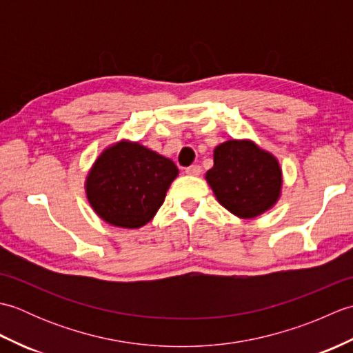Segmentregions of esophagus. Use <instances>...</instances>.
Wrapping results in <instances>:
<instances>
[{
	"label": "esophagus",
	"instance_id": "obj_1",
	"mask_svg": "<svg viewBox=\"0 0 353 353\" xmlns=\"http://www.w3.org/2000/svg\"><path fill=\"white\" fill-rule=\"evenodd\" d=\"M201 172V168L199 167V165H191V167L186 168V174L190 176H199Z\"/></svg>",
	"mask_w": 353,
	"mask_h": 353
}]
</instances>
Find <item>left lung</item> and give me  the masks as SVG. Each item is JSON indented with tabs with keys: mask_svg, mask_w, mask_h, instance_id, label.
<instances>
[{
	"mask_svg": "<svg viewBox=\"0 0 353 353\" xmlns=\"http://www.w3.org/2000/svg\"><path fill=\"white\" fill-rule=\"evenodd\" d=\"M206 182L216 200L239 219H254L281 197L279 161L250 139H229L214 150V167Z\"/></svg>",
	"mask_w": 353,
	"mask_h": 353,
	"instance_id": "8db88e82",
	"label": "left lung"
}]
</instances>
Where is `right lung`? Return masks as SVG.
I'll use <instances>...</instances> for the list:
<instances>
[{"instance_id": "right-lung-1", "label": "right lung", "mask_w": 353, "mask_h": 353, "mask_svg": "<svg viewBox=\"0 0 353 353\" xmlns=\"http://www.w3.org/2000/svg\"><path fill=\"white\" fill-rule=\"evenodd\" d=\"M179 170L168 157L121 139L104 148L89 170L86 197L110 226L139 229L152 221Z\"/></svg>"}]
</instances>
